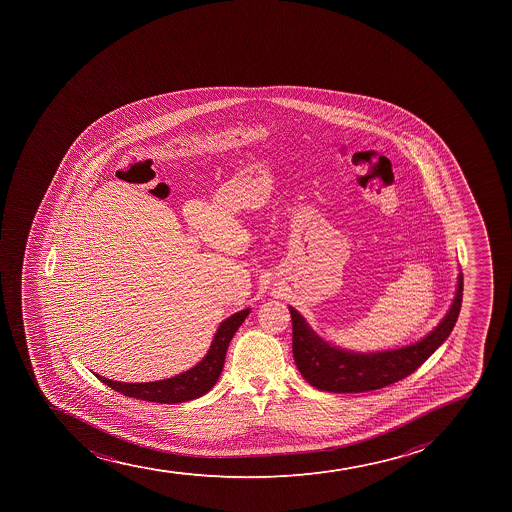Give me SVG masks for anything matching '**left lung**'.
<instances>
[{
  "label": "left lung",
  "mask_w": 512,
  "mask_h": 512,
  "mask_svg": "<svg viewBox=\"0 0 512 512\" xmlns=\"http://www.w3.org/2000/svg\"><path fill=\"white\" fill-rule=\"evenodd\" d=\"M462 274L457 280L456 299L441 324L424 339L402 349L374 354H355L337 349L320 339L304 317L290 307L292 315V350L300 374L315 389L327 392H369L405 379L429 359L449 337L461 312Z\"/></svg>",
  "instance_id": "obj_1"
}]
</instances>
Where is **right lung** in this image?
<instances>
[{"label": "right lung", "instance_id": "obj_1", "mask_svg": "<svg viewBox=\"0 0 512 512\" xmlns=\"http://www.w3.org/2000/svg\"><path fill=\"white\" fill-rule=\"evenodd\" d=\"M250 309L240 310L232 317L223 320L218 327L217 334L213 337L212 345L202 362H198L193 369L175 375L172 379L157 380V382H145V384H127V382H115L97 375L103 384L112 387L120 394L133 397V399L147 400V402H158V404H178L187 400L197 399L207 394L212 389L218 377L222 374L225 354L228 344L238 327L242 325Z\"/></svg>", "mask_w": 512, "mask_h": 512}]
</instances>
